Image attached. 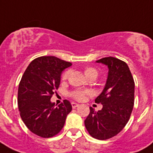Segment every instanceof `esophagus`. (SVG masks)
<instances>
[{"mask_svg":"<svg viewBox=\"0 0 153 153\" xmlns=\"http://www.w3.org/2000/svg\"><path fill=\"white\" fill-rule=\"evenodd\" d=\"M71 105H72V107H73V108H76V107H78L79 105V104H77V103H75V102H72L71 103Z\"/></svg>","mask_w":153,"mask_h":153,"instance_id":"34e87169","label":"esophagus"}]
</instances>
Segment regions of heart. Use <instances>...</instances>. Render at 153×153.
<instances>
[{"mask_svg":"<svg viewBox=\"0 0 153 153\" xmlns=\"http://www.w3.org/2000/svg\"><path fill=\"white\" fill-rule=\"evenodd\" d=\"M84 74L86 75V77L87 79L89 78H91V77H97L98 76V71L95 69V68H94L92 67H86L84 68ZM70 74V71H66L62 73V77H61V79L62 80H67V78L69 77ZM89 92L87 91H74L73 93L71 94L72 97L74 98H75L76 100L81 101L84 98H85V96L86 94H88Z\"/></svg>","mask_w":153,"mask_h":153,"instance_id":"heart-1","label":"heart"}]
</instances>
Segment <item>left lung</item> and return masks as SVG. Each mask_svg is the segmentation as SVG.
<instances>
[{"label": "left lung", "instance_id": "obj_1", "mask_svg": "<svg viewBox=\"0 0 153 153\" xmlns=\"http://www.w3.org/2000/svg\"><path fill=\"white\" fill-rule=\"evenodd\" d=\"M109 69L106 82L95 102L102 109L98 112L90 107L84 123L91 137L107 140L118 134L129 120L134 105L135 84L128 65L114 57L97 60Z\"/></svg>", "mask_w": 153, "mask_h": 153}]
</instances>
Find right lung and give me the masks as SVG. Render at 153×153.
<instances>
[{
  "label": "right lung",
  "mask_w": 153,
  "mask_h": 153,
  "mask_svg": "<svg viewBox=\"0 0 153 153\" xmlns=\"http://www.w3.org/2000/svg\"><path fill=\"white\" fill-rule=\"evenodd\" d=\"M71 66V62L55 56H42L30 62L20 80V117L27 128L41 137H51L59 133L71 111L69 101L64 100L58 106L51 102L59 86L62 72Z\"/></svg>",
  "instance_id": "1"
}]
</instances>
